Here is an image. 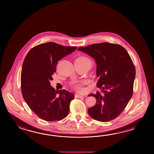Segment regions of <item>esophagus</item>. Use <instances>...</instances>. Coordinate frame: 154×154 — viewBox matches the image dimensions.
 I'll return each mask as SVG.
<instances>
[{
	"instance_id": "esophagus-1",
	"label": "esophagus",
	"mask_w": 154,
	"mask_h": 154,
	"mask_svg": "<svg viewBox=\"0 0 154 154\" xmlns=\"http://www.w3.org/2000/svg\"><path fill=\"white\" fill-rule=\"evenodd\" d=\"M85 96H83V95H79V94H75V98H83Z\"/></svg>"
}]
</instances>
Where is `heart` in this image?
Segmentation results:
<instances>
[{
	"label": "heart",
	"instance_id": "obj_1",
	"mask_svg": "<svg viewBox=\"0 0 154 154\" xmlns=\"http://www.w3.org/2000/svg\"><path fill=\"white\" fill-rule=\"evenodd\" d=\"M75 62L91 63L90 59H88V58L84 57V56H80V57H79L77 59H76ZM74 88L78 91H82V86L81 84H75V85H74Z\"/></svg>",
	"mask_w": 154,
	"mask_h": 154
}]
</instances>
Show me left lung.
Masks as SVG:
<instances>
[{"label": "left lung", "instance_id": "left-lung-1", "mask_svg": "<svg viewBox=\"0 0 154 154\" xmlns=\"http://www.w3.org/2000/svg\"><path fill=\"white\" fill-rule=\"evenodd\" d=\"M78 51L95 59L97 86L101 89L88 95L97 100L88 108V115L98 121H110L121 113L133 95L135 69L131 57L122 46L108 42L80 47Z\"/></svg>", "mask_w": 154, "mask_h": 154}]
</instances>
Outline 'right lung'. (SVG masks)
<instances>
[{"label":"right lung","mask_w":154,"mask_h":154,"mask_svg":"<svg viewBox=\"0 0 154 154\" xmlns=\"http://www.w3.org/2000/svg\"><path fill=\"white\" fill-rule=\"evenodd\" d=\"M76 48L54 42L42 43L30 49L23 60L21 74L23 96L30 109L43 120L59 121L69 113L74 95L66 90L56 91L50 82L58 62Z\"/></svg>","instance_id":"add662e5"}]
</instances>
